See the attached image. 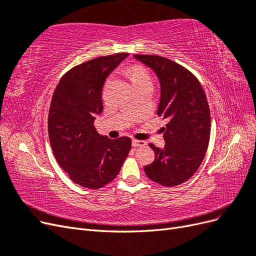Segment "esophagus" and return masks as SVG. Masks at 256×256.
I'll list each match as a JSON object with an SVG mask.
<instances>
[{
	"label": "esophagus",
	"instance_id": "obj_1",
	"mask_svg": "<svg viewBox=\"0 0 256 256\" xmlns=\"http://www.w3.org/2000/svg\"><path fill=\"white\" fill-rule=\"evenodd\" d=\"M146 142L145 141H141V140H132V146L134 147H138V146H145Z\"/></svg>",
	"mask_w": 256,
	"mask_h": 256
}]
</instances>
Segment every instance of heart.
I'll return each mask as SVG.
<instances>
[{
    "label": "heart",
    "instance_id": "b5f03b06",
    "mask_svg": "<svg viewBox=\"0 0 256 256\" xmlns=\"http://www.w3.org/2000/svg\"><path fill=\"white\" fill-rule=\"evenodd\" d=\"M130 80L134 85L140 84L143 82H152L150 76L145 69L141 66H134L129 70Z\"/></svg>",
    "mask_w": 256,
    "mask_h": 256
}]
</instances>
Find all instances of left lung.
<instances>
[{
    "instance_id": "1",
    "label": "left lung",
    "mask_w": 256,
    "mask_h": 256,
    "mask_svg": "<svg viewBox=\"0 0 256 256\" xmlns=\"http://www.w3.org/2000/svg\"><path fill=\"white\" fill-rule=\"evenodd\" d=\"M156 74L160 83L157 114L168 120L166 145L154 152L152 164L144 166L147 177L166 187L187 182L205 157L210 134V112L202 85L188 69L159 56H134Z\"/></svg>"
}]
</instances>
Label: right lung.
I'll list each match as a JSON object with an SVG mask.
<instances>
[{
    "mask_svg": "<svg viewBox=\"0 0 256 256\" xmlns=\"http://www.w3.org/2000/svg\"><path fill=\"white\" fill-rule=\"evenodd\" d=\"M127 56L118 53L76 66L53 92L48 116L51 148L69 178L85 188L99 189L112 182L131 150L130 138H109L94 126L104 109V81Z\"/></svg>",
    "mask_w": 256,
    "mask_h": 256,
    "instance_id": "1",
    "label": "right lung"
}]
</instances>
